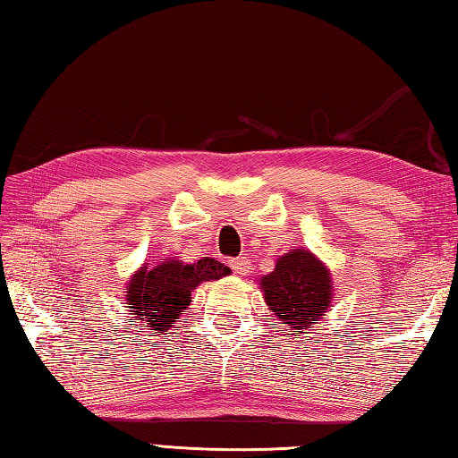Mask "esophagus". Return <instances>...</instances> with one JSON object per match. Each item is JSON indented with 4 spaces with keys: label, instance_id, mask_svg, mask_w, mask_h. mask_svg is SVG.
<instances>
[{
    "label": "esophagus",
    "instance_id": "esophagus-1",
    "mask_svg": "<svg viewBox=\"0 0 458 458\" xmlns=\"http://www.w3.org/2000/svg\"><path fill=\"white\" fill-rule=\"evenodd\" d=\"M230 267L234 269V274L238 276H248L251 269V261L246 256H240L236 259H230Z\"/></svg>",
    "mask_w": 458,
    "mask_h": 458
}]
</instances>
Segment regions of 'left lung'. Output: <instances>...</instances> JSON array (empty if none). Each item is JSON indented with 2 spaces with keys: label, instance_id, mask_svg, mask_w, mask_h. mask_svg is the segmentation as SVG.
Wrapping results in <instances>:
<instances>
[{
  "label": "left lung",
  "instance_id": "8db88e82",
  "mask_svg": "<svg viewBox=\"0 0 458 458\" xmlns=\"http://www.w3.org/2000/svg\"><path fill=\"white\" fill-rule=\"evenodd\" d=\"M259 289L271 313L295 336L325 317L333 303V276L313 251L289 250L276 269L259 277Z\"/></svg>",
  "mask_w": 458,
  "mask_h": 458
}]
</instances>
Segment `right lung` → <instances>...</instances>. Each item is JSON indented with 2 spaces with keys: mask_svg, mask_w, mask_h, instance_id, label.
<instances>
[{
  "mask_svg": "<svg viewBox=\"0 0 458 458\" xmlns=\"http://www.w3.org/2000/svg\"><path fill=\"white\" fill-rule=\"evenodd\" d=\"M232 271L220 261L202 258L194 264L167 258L157 266L140 267L128 281L131 320H141L151 330H169L177 318L189 309L191 295L204 281H216Z\"/></svg>",
  "mask_w": 458,
  "mask_h": 458,
  "instance_id": "1",
  "label": "right lung"
}]
</instances>
